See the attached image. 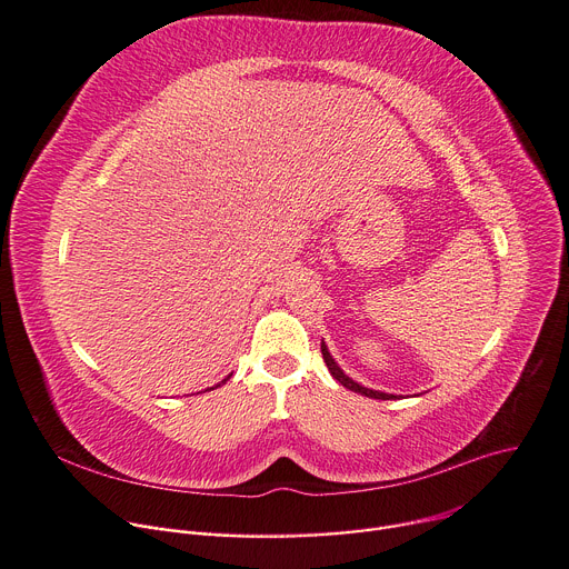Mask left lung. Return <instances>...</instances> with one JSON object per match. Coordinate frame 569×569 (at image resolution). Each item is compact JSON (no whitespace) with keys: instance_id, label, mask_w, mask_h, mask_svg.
<instances>
[{"instance_id":"obj_1","label":"left lung","mask_w":569,"mask_h":569,"mask_svg":"<svg viewBox=\"0 0 569 569\" xmlns=\"http://www.w3.org/2000/svg\"><path fill=\"white\" fill-rule=\"evenodd\" d=\"M321 353H323V360H326V367L330 370V375L336 377L345 388H349V390H353V392H360V395H365V397H372V399H395V397H397V395H392V392H381V390L365 388V386H360L358 381H353L349 375H345V370L336 362V358L330 356V351H328V347H326L323 340H321Z\"/></svg>"}]
</instances>
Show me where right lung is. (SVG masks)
Here are the masks:
<instances>
[{
  "label": "right lung",
  "mask_w": 569,
  "mask_h": 569,
  "mask_svg": "<svg viewBox=\"0 0 569 569\" xmlns=\"http://www.w3.org/2000/svg\"><path fill=\"white\" fill-rule=\"evenodd\" d=\"M231 375H233V372H231ZM231 375H227V377H224V379H222V381H220V383H224V381H229V377H231ZM220 383H216V386H213V388H218V386H220ZM207 390H211V388H207Z\"/></svg>",
  "instance_id": "1"
}]
</instances>
